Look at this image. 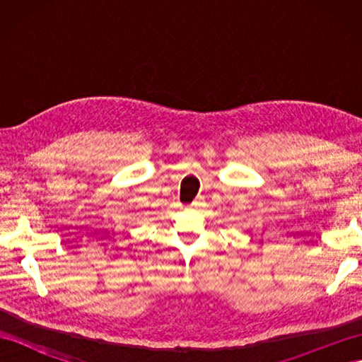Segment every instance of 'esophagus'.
Here are the masks:
<instances>
[{
	"instance_id": "esophagus-1",
	"label": "esophagus",
	"mask_w": 362,
	"mask_h": 362,
	"mask_svg": "<svg viewBox=\"0 0 362 362\" xmlns=\"http://www.w3.org/2000/svg\"><path fill=\"white\" fill-rule=\"evenodd\" d=\"M204 204V196H197L196 199H194V202H193V205L194 206H197V205H202Z\"/></svg>"
}]
</instances>
